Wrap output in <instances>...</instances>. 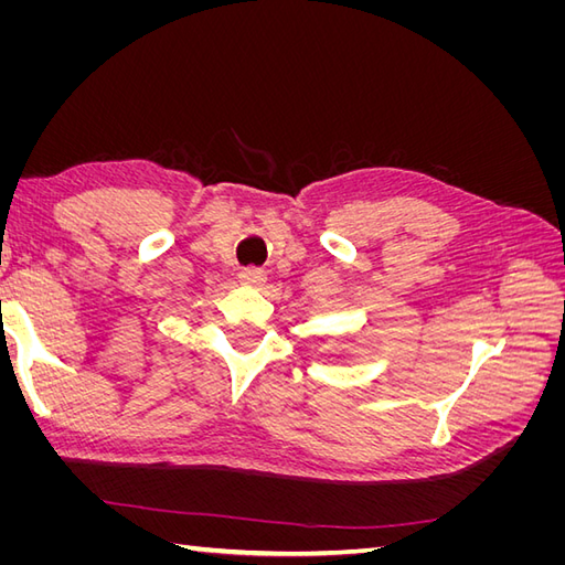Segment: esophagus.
<instances>
[{"label": "esophagus", "mask_w": 565, "mask_h": 565, "mask_svg": "<svg viewBox=\"0 0 565 565\" xmlns=\"http://www.w3.org/2000/svg\"><path fill=\"white\" fill-rule=\"evenodd\" d=\"M237 278H241V282L247 287H262L266 282V273L259 268H243L237 273Z\"/></svg>", "instance_id": "obj_1"}]
</instances>
